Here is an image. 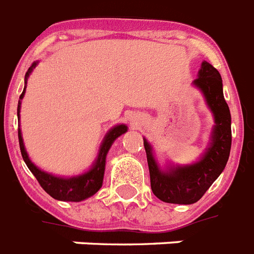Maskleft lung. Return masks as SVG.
Segmentation results:
<instances>
[{"mask_svg": "<svg viewBox=\"0 0 254 254\" xmlns=\"http://www.w3.org/2000/svg\"><path fill=\"white\" fill-rule=\"evenodd\" d=\"M192 85L203 93L215 121L211 143L199 161L162 170L155 160L151 144L144 139L152 191L166 203L191 204L198 202L224 170L230 157L232 143L231 113L223 95L220 73L210 63L203 62L198 78L194 80Z\"/></svg>", "mask_w": 254, "mask_h": 254, "instance_id": "1", "label": "left lung"}]
</instances>
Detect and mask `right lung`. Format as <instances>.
<instances>
[{
  "mask_svg": "<svg viewBox=\"0 0 254 254\" xmlns=\"http://www.w3.org/2000/svg\"><path fill=\"white\" fill-rule=\"evenodd\" d=\"M36 66V63H34L30 68H28L26 76H24V84H27V78L30 73ZM24 92H26V86H24L23 92H22L19 101H18V119H19V111H21V99L23 98ZM127 131V126L126 125H118L106 133V136L103 137L102 144L99 147L98 156L97 160L94 161L93 166L88 172L84 174L76 176V177L70 178H63L56 177L50 173H46L42 169H39L34 162L30 160L26 148H24L23 139H22L21 128H18V137H19V148H21L22 157H23L26 165L31 173L35 176L40 186L44 189L47 194H50L52 198L58 200H66V202H80L84 200L89 196L94 195L95 192L98 191L103 182V174H105V165H106V156L107 152L113 145L117 137H119L122 133Z\"/></svg>",
  "mask_w": 254,
  "mask_h": 254,
  "instance_id": "obj_1",
  "label": "right lung"
}]
</instances>
